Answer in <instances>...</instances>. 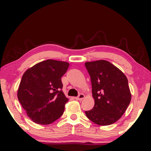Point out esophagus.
<instances>
[{"label": "esophagus", "mask_w": 151, "mask_h": 151, "mask_svg": "<svg viewBox=\"0 0 151 151\" xmlns=\"http://www.w3.org/2000/svg\"><path fill=\"white\" fill-rule=\"evenodd\" d=\"M84 97H85V96H84V93H80V94H79V96L76 97V99H77V100H79V101H81V100H82L83 99H84Z\"/></svg>", "instance_id": "34e87169"}]
</instances>
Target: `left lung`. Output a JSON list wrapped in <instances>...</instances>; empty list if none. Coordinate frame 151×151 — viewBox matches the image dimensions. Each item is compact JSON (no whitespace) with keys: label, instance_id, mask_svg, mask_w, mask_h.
Listing matches in <instances>:
<instances>
[{"label":"left lung","instance_id":"left-lung-1","mask_svg":"<svg viewBox=\"0 0 151 151\" xmlns=\"http://www.w3.org/2000/svg\"><path fill=\"white\" fill-rule=\"evenodd\" d=\"M91 77L94 106L85 111L89 120L100 126L116 122L125 113L131 99L127 77L106 60L85 62Z\"/></svg>","mask_w":151,"mask_h":151}]
</instances>
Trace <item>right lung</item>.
I'll use <instances>...</instances> for the list:
<instances>
[{"label": "right lung", "instance_id": "obj_1", "mask_svg": "<svg viewBox=\"0 0 151 151\" xmlns=\"http://www.w3.org/2000/svg\"><path fill=\"white\" fill-rule=\"evenodd\" d=\"M68 62L47 60L25 72L18 89V99L33 122L47 125L63 114L68 99L62 91L61 77Z\"/></svg>", "mask_w": 151, "mask_h": 151}]
</instances>
